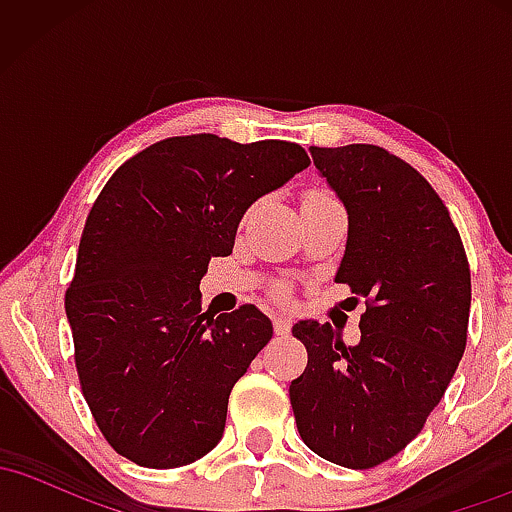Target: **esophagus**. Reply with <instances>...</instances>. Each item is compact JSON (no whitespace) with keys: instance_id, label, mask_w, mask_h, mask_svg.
Listing matches in <instances>:
<instances>
[{"instance_id":"1","label":"esophagus","mask_w":512,"mask_h":512,"mask_svg":"<svg viewBox=\"0 0 512 512\" xmlns=\"http://www.w3.org/2000/svg\"><path fill=\"white\" fill-rule=\"evenodd\" d=\"M272 325H274V332L279 334V337H286V334H289V330H291V317L289 315H276L272 320Z\"/></svg>"}]
</instances>
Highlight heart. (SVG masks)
<instances>
[{
    "instance_id": "heart-1",
    "label": "heart",
    "mask_w": 512,
    "mask_h": 512,
    "mask_svg": "<svg viewBox=\"0 0 512 512\" xmlns=\"http://www.w3.org/2000/svg\"><path fill=\"white\" fill-rule=\"evenodd\" d=\"M310 195H330V192H325V190H310L305 197H310Z\"/></svg>"
}]
</instances>
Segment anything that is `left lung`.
<instances>
[{
    "mask_svg": "<svg viewBox=\"0 0 512 512\" xmlns=\"http://www.w3.org/2000/svg\"><path fill=\"white\" fill-rule=\"evenodd\" d=\"M349 211L337 284L366 298L361 342L303 320L308 366L289 387L303 443L349 469H373L421 433L467 346L472 276L448 207L383 146H310Z\"/></svg>",
    "mask_w": 512,
    "mask_h": 512,
    "instance_id": "obj_1",
    "label": "left lung"
}]
</instances>
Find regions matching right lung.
Listing matches in <instances>:
<instances>
[{"label": "right lung", "instance_id": "obj_1", "mask_svg": "<svg viewBox=\"0 0 512 512\" xmlns=\"http://www.w3.org/2000/svg\"><path fill=\"white\" fill-rule=\"evenodd\" d=\"M303 146L170 137L115 170L81 233L64 296L79 385L110 448L154 469L214 450L228 395L272 339L245 303L202 313L211 257L233 252L245 209L308 168Z\"/></svg>", "mask_w": 512, "mask_h": 512}]
</instances>
